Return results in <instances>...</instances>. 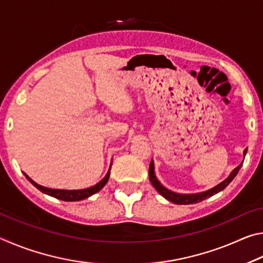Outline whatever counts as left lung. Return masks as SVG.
Segmentation results:
<instances>
[{
    "label": "left lung",
    "mask_w": 263,
    "mask_h": 263,
    "mask_svg": "<svg viewBox=\"0 0 263 263\" xmlns=\"http://www.w3.org/2000/svg\"><path fill=\"white\" fill-rule=\"evenodd\" d=\"M247 153V148L243 151V158L245 155ZM243 162V161H242ZM242 163L239 164L237 168H234L232 172H231V174L226 177V179L220 182L219 184H217L213 186L211 189H208L205 191H201V193H195V194H180V193H175V191H172L167 189L166 186H163L161 184V182H160L157 176H155V172H154V161L153 160H151V163H149V169H148V174H149V181L152 185L154 186L155 189L158 190V193L160 195H162L164 198L167 199V201L174 203V204H179V205H188V204H195V203H198V202H202L204 199H206L209 197H211V196L216 195L218 193H220L221 190H224L226 186H228L232 180L234 179L235 176H237L238 172L240 171V168H241Z\"/></svg>",
    "instance_id": "8db88e82"
}]
</instances>
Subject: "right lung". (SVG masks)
Returning a JSON list of instances; mask_svg holds the SVG:
<instances>
[{"mask_svg":"<svg viewBox=\"0 0 263 263\" xmlns=\"http://www.w3.org/2000/svg\"><path fill=\"white\" fill-rule=\"evenodd\" d=\"M110 169H111V166L109 168L108 173H106V175L100 182H97L96 184L89 186V188H84V189H73V190L51 189V188H46V186H43V185H39L38 183H35V182L33 180H31L29 176H26V177H28V180L35 186V188L41 190L44 194L52 196V197L58 198V199H61V201H65V202H77V201H82V199L90 197L91 195L99 193V191L103 188V186L106 184V182H108V180H109Z\"/></svg>","mask_w":263,"mask_h":263,"instance_id":"right-lung-1","label":"right lung"}]
</instances>
